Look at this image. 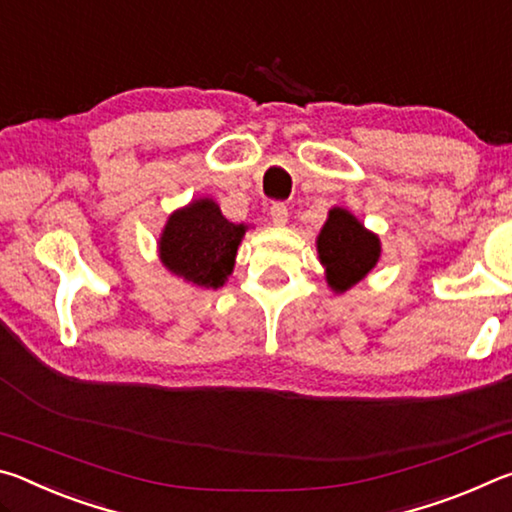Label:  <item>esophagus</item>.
Returning <instances> with one entry per match:
<instances>
[{
	"label": "esophagus",
	"mask_w": 512,
	"mask_h": 512,
	"mask_svg": "<svg viewBox=\"0 0 512 512\" xmlns=\"http://www.w3.org/2000/svg\"><path fill=\"white\" fill-rule=\"evenodd\" d=\"M271 219H273L275 225H284V223H287V219H289V207L284 205V203H280V201H275L271 205Z\"/></svg>",
	"instance_id": "esophagus-1"
}]
</instances>
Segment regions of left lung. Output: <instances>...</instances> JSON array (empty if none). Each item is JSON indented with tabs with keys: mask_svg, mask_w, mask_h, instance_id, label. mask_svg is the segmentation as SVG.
<instances>
[{
	"mask_svg": "<svg viewBox=\"0 0 512 512\" xmlns=\"http://www.w3.org/2000/svg\"><path fill=\"white\" fill-rule=\"evenodd\" d=\"M318 255L327 268V282L334 291H345L366 277L379 259V239L354 219L334 207L318 235Z\"/></svg>",
	"mask_w": 512,
	"mask_h": 512,
	"instance_id": "obj_1",
	"label": "left lung"
}]
</instances>
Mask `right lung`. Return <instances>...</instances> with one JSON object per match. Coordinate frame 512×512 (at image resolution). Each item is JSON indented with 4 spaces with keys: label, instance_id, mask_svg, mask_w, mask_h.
<instances>
[{
    "label": "right lung",
    "instance_id": "add662e5",
    "mask_svg": "<svg viewBox=\"0 0 512 512\" xmlns=\"http://www.w3.org/2000/svg\"><path fill=\"white\" fill-rule=\"evenodd\" d=\"M246 225L230 223L210 198L171 214L160 239V259L171 273L205 289L223 287L232 273Z\"/></svg>",
    "mask_w": 512,
    "mask_h": 512
}]
</instances>
